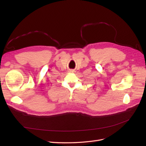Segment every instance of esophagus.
Returning <instances> with one entry per match:
<instances>
[{
	"label": "esophagus",
	"mask_w": 146,
	"mask_h": 146,
	"mask_svg": "<svg viewBox=\"0 0 146 146\" xmlns=\"http://www.w3.org/2000/svg\"><path fill=\"white\" fill-rule=\"evenodd\" d=\"M70 72H74V71H73V70H70Z\"/></svg>",
	"instance_id": "obj_1"
}]
</instances>
